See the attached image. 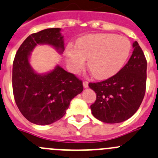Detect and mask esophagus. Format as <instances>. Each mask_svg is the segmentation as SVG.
Instances as JSON below:
<instances>
[{
    "label": "esophagus",
    "mask_w": 158,
    "mask_h": 158,
    "mask_svg": "<svg viewBox=\"0 0 158 158\" xmlns=\"http://www.w3.org/2000/svg\"><path fill=\"white\" fill-rule=\"evenodd\" d=\"M82 85H83V87L84 88L88 87V82H86V81H84V82H83V83H82Z\"/></svg>",
    "instance_id": "esophagus-1"
}]
</instances>
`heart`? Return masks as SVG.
I'll use <instances>...</instances> for the list:
<instances>
[{"mask_svg":"<svg viewBox=\"0 0 158 158\" xmlns=\"http://www.w3.org/2000/svg\"><path fill=\"white\" fill-rule=\"evenodd\" d=\"M131 45L127 38L113 34H96L78 41L77 45H69L65 57L69 69L77 73L88 68L96 79H108L123 68L130 54Z\"/></svg>","mask_w":158,"mask_h":158,"instance_id":"1","label":"heart"}]
</instances>
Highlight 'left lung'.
Here are the masks:
<instances>
[{
  "label": "left lung",
  "mask_w": 158,
  "mask_h": 158,
  "mask_svg": "<svg viewBox=\"0 0 158 158\" xmlns=\"http://www.w3.org/2000/svg\"><path fill=\"white\" fill-rule=\"evenodd\" d=\"M132 46L131 56L120 72L105 81L89 83L97 95L90 106L92 114L104 123L127 120L136 113L144 98L147 62L136 41Z\"/></svg>",
  "instance_id": "obj_1"
}]
</instances>
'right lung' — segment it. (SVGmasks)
<instances>
[{
	"mask_svg": "<svg viewBox=\"0 0 158 158\" xmlns=\"http://www.w3.org/2000/svg\"><path fill=\"white\" fill-rule=\"evenodd\" d=\"M60 28H48L29 35L15 54L12 67L15 102L23 116L31 123L48 125L64 116L70 102L82 93V82L59 65L39 74L31 66V52L38 45H49L60 54L64 50Z\"/></svg>",
	"mask_w": 158,
	"mask_h": 158,
	"instance_id": "1",
	"label": "right lung"
}]
</instances>
